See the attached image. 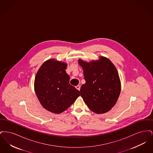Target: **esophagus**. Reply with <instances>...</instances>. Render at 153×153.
I'll list each match as a JSON object with an SVG mask.
<instances>
[{
    "mask_svg": "<svg viewBox=\"0 0 153 153\" xmlns=\"http://www.w3.org/2000/svg\"><path fill=\"white\" fill-rule=\"evenodd\" d=\"M76 89H77V90H79V91H80V85H77V86H76Z\"/></svg>",
    "mask_w": 153,
    "mask_h": 153,
    "instance_id": "1",
    "label": "esophagus"
}]
</instances>
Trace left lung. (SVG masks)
I'll return each instance as SVG.
<instances>
[{
	"mask_svg": "<svg viewBox=\"0 0 153 153\" xmlns=\"http://www.w3.org/2000/svg\"><path fill=\"white\" fill-rule=\"evenodd\" d=\"M98 60L78 61L84 72L85 83L80 88L81 96L88 108L101 114L115 105L121 91L117 68L108 58L100 56Z\"/></svg>",
	"mask_w": 153,
	"mask_h": 153,
	"instance_id": "1",
	"label": "left lung"
}]
</instances>
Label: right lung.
Instances as JSON below:
<instances>
[{
  "mask_svg": "<svg viewBox=\"0 0 153 153\" xmlns=\"http://www.w3.org/2000/svg\"><path fill=\"white\" fill-rule=\"evenodd\" d=\"M67 64L49 59L44 62L36 74L34 90L44 108L54 114L68 109L80 96V92L69 84L65 69Z\"/></svg>",
  "mask_w": 153,
  "mask_h": 153,
  "instance_id": "1",
  "label": "right lung"
}]
</instances>
